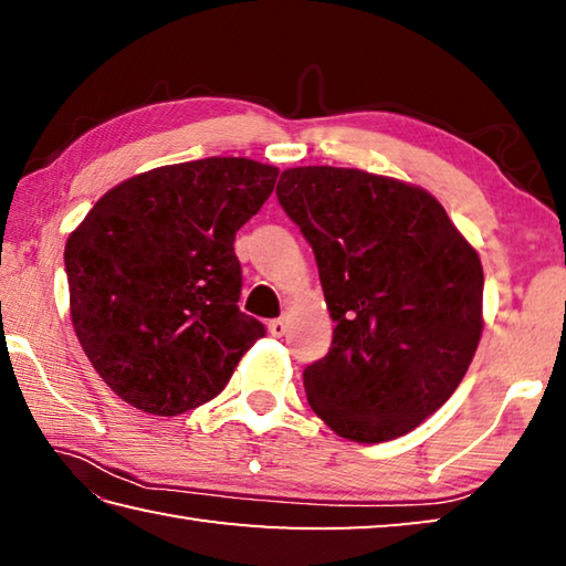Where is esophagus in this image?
I'll return each mask as SVG.
<instances>
[{"label":"esophagus","instance_id":"34e87169","mask_svg":"<svg viewBox=\"0 0 566 566\" xmlns=\"http://www.w3.org/2000/svg\"><path fill=\"white\" fill-rule=\"evenodd\" d=\"M284 332H286V322L284 319H272L270 322V334H272V337H284Z\"/></svg>","mask_w":566,"mask_h":566}]
</instances>
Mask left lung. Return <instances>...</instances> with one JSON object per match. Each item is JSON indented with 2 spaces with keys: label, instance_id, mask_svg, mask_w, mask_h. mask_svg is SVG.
Wrapping results in <instances>:
<instances>
[{
  "label": "left lung",
  "instance_id": "1",
  "mask_svg": "<svg viewBox=\"0 0 566 566\" xmlns=\"http://www.w3.org/2000/svg\"><path fill=\"white\" fill-rule=\"evenodd\" d=\"M286 217L319 266L332 347L304 369L310 407L344 439L379 444L454 395L482 337L474 247L421 187L342 167L284 169Z\"/></svg>",
  "mask_w": 566,
  "mask_h": 566
}]
</instances>
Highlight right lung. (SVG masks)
I'll return each mask as SVG.
<instances>
[{
  "label": "right lung",
  "mask_w": 566,
  "mask_h": 566,
  "mask_svg": "<svg viewBox=\"0 0 566 566\" xmlns=\"http://www.w3.org/2000/svg\"><path fill=\"white\" fill-rule=\"evenodd\" d=\"M280 169L207 157L109 189L66 239L72 324L127 405L177 417L214 399L264 324L239 312V227Z\"/></svg>",
  "instance_id": "right-lung-1"
}]
</instances>
